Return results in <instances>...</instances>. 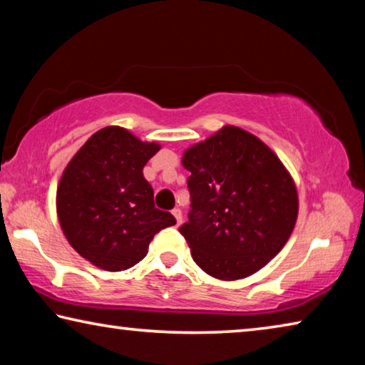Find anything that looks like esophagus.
Segmentation results:
<instances>
[{"mask_svg":"<svg viewBox=\"0 0 365 365\" xmlns=\"http://www.w3.org/2000/svg\"><path fill=\"white\" fill-rule=\"evenodd\" d=\"M172 214H174V217L177 220V225H180L182 224V211H180V209L175 207L174 211H172Z\"/></svg>","mask_w":365,"mask_h":365,"instance_id":"1","label":"esophagus"}]
</instances>
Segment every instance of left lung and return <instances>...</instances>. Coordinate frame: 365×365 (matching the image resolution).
I'll return each mask as SVG.
<instances>
[{
  "label": "left lung",
  "mask_w": 365,
  "mask_h": 365,
  "mask_svg": "<svg viewBox=\"0 0 365 365\" xmlns=\"http://www.w3.org/2000/svg\"><path fill=\"white\" fill-rule=\"evenodd\" d=\"M182 164L191 211L180 233L206 274L246 279L279 255L298 219V191L264 141L225 125L188 148Z\"/></svg>",
  "instance_id": "left-lung-1"
}]
</instances>
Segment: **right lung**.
I'll list each match as a JSON object with an SVG mask.
<instances>
[{
    "mask_svg": "<svg viewBox=\"0 0 365 365\" xmlns=\"http://www.w3.org/2000/svg\"><path fill=\"white\" fill-rule=\"evenodd\" d=\"M160 150L125 128L109 125L91 135L63 172L58 219L67 242L96 267L120 272L146 256L154 235L175 225L154 207L143 168Z\"/></svg>",
    "mask_w": 365,
    "mask_h": 365,
    "instance_id": "obj_1",
    "label": "right lung"
}]
</instances>
